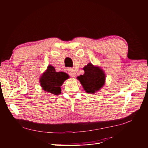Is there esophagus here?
Masks as SVG:
<instances>
[{"instance_id":"1","label":"esophagus","mask_w":148,"mask_h":148,"mask_svg":"<svg viewBox=\"0 0 148 148\" xmlns=\"http://www.w3.org/2000/svg\"><path fill=\"white\" fill-rule=\"evenodd\" d=\"M69 71V73L71 77H76V74H77V72H76V70L73 69H69L68 70Z\"/></svg>"}]
</instances>
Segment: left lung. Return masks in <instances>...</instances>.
<instances>
[{
    "instance_id": "obj_1",
    "label": "left lung",
    "mask_w": 148,
    "mask_h": 148,
    "mask_svg": "<svg viewBox=\"0 0 148 148\" xmlns=\"http://www.w3.org/2000/svg\"><path fill=\"white\" fill-rule=\"evenodd\" d=\"M84 73L77 77L84 91L89 94L95 95L104 86L106 74L100 66H95L91 63L84 66Z\"/></svg>"
}]
</instances>
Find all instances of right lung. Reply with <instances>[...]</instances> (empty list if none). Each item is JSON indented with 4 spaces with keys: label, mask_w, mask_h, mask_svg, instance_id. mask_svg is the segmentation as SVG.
Here are the masks:
<instances>
[{
    "label": "right lung",
    "mask_w": 148,
    "mask_h": 148,
    "mask_svg": "<svg viewBox=\"0 0 148 148\" xmlns=\"http://www.w3.org/2000/svg\"><path fill=\"white\" fill-rule=\"evenodd\" d=\"M68 78V74L63 71L57 72L54 67L49 65L40 77L39 83L44 91L52 95H59L61 93L60 86Z\"/></svg>",
    "instance_id": "obj_1"
}]
</instances>
